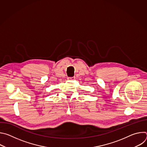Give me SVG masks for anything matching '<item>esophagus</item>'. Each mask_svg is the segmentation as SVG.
Returning a JSON list of instances; mask_svg holds the SVG:
<instances>
[{"label": "esophagus", "instance_id": "esophagus-1", "mask_svg": "<svg viewBox=\"0 0 147 147\" xmlns=\"http://www.w3.org/2000/svg\"><path fill=\"white\" fill-rule=\"evenodd\" d=\"M68 80H74L75 79L74 77H68Z\"/></svg>", "mask_w": 147, "mask_h": 147}]
</instances>
